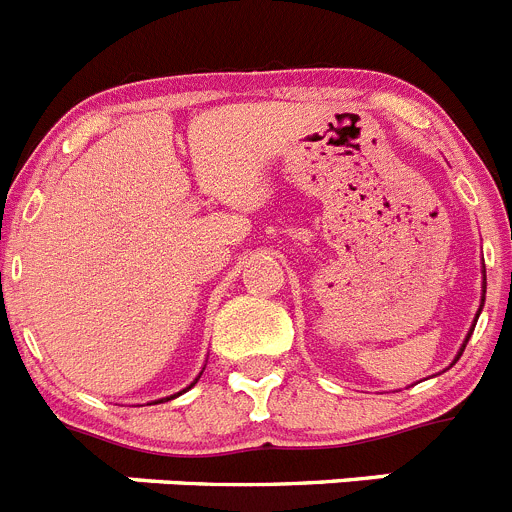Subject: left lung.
<instances>
[{
    "instance_id": "1",
    "label": "left lung",
    "mask_w": 512,
    "mask_h": 512,
    "mask_svg": "<svg viewBox=\"0 0 512 512\" xmlns=\"http://www.w3.org/2000/svg\"><path fill=\"white\" fill-rule=\"evenodd\" d=\"M485 292H487V277H485V271H482V302H479V310H477V318H479V312H482V307H485ZM477 318H474V323H472V328H469V333H467V338H464V343H461V348H459V354H456V359L451 361V364H456V361H459V356L464 354V348H467V343H469V338H472V333H474V325H477Z\"/></svg>"
}]
</instances>
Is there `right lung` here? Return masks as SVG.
I'll return each instance as SVG.
<instances>
[{"instance_id": "1", "label": "right lung", "mask_w": 512, "mask_h": 512, "mask_svg": "<svg viewBox=\"0 0 512 512\" xmlns=\"http://www.w3.org/2000/svg\"><path fill=\"white\" fill-rule=\"evenodd\" d=\"M202 377V372L200 374H197V379H200ZM197 379H194V382L192 384H189V387H187V390H192V387H194V384H197ZM187 390H182V392H176V395H171V397H161V400H156V405H158V402H169V400H174V397H179V395H184V392H187Z\"/></svg>"}]
</instances>
